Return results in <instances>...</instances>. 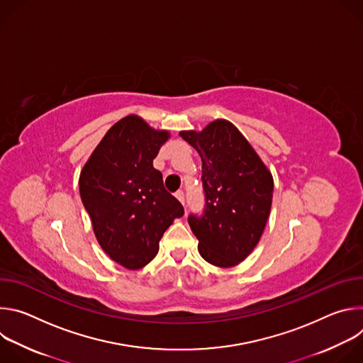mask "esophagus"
Here are the masks:
<instances>
[{"label": "esophagus", "mask_w": 363, "mask_h": 363, "mask_svg": "<svg viewBox=\"0 0 363 363\" xmlns=\"http://www.w3.org/2000/svg\"><path fill=\"white\" fill-rule=\"evenodd\" d=\"M175 196L181 201V203H185V194H184V191H182V189L177 191V192H175Z\"/></svg>", "instance_id": "34e87169"}]
</instances>
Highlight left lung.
Returning <instances> with one entry per match:
<instances>
[{
    "instance_id": "obj_1",
    "label": "left lung",
    "mask_w": 363,
    "mask_h": 363,
    "mask_svg": "<svg viewBox=\"0 0 363 363\" xmlns=\"http://www.w3.org/2000/svg\"><path fill=\"white\" fill-rule=\"evenodd\" d=\"M199 153L205 206L188 224L203 260L233 267L254 250L267 224L273 177L235 126L216 121L179 133Z\"/></svg>"
}]
</instances>
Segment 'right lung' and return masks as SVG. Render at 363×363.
Masks as SVG:
<instances>
[{"label": "right lung", "instance_id": "right-lung-1", "mask_svg": "<svg viewBox=\"0 0 363 363\" xmlns=\"http://www.w3.org/2000/svg\"><path fill=\"white\" fill-rule=\"evenodd\" d=\"M130 115L115 123L84 165L79 189L94 235L113 262L138 270L160 250V240L182 203L165 189L153 160L168 140Z\"/></svg>", "mask_w": 363, "mask_h": 363}]
</instances>
